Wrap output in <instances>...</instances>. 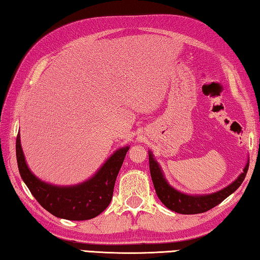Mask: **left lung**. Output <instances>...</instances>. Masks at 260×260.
I'll return each instance as SVG.
<instances>
[{
	"mask_svg": "<svg viewBox=\"0 0 260 260\" xmlns=\"http://www.w3.org/2000/svg\"><path fill=\"white\" fill-rule=\"evenodd\" d=\"M149 166H150L151 179L158 199L161 201V203L167 209L182 214L203 213L221 203L223 200L227 199L231 193L234 192L241 186L249 169V164H246L243 173L230 186L223 188L222 190L204 196H189L175 190L166 182L164 175L160 171V167L153 159L151 152H149Z\"/></svg>",
	"mask_w": 260,
	"mask_h": 260,
	"instance_id": "obj_1",
	"label": "left lung"
}]
</instances>
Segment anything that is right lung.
Here are the masks:
<instances>
[{
  "mask_svg": "<svg viewBox=\"0 0 260 260\" xmlns=\"http://www.w3.org/2000/svg\"><path fill=\"white\" fill-rule=\"evenodd\" d=\"M121 148L109 158L101 170L88 181L76 187H56L45 183L30 173L20 146L16 140V156L21 179L42 208L55 217L68 220H88L102 213L112 200L117 175L128 151Z\"/></svg>",
  "mask_w": 260,
  "mask_h": 260,
  "instance_id": "obj_1",
  "label": "right lung"
}]
</instances>
